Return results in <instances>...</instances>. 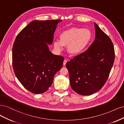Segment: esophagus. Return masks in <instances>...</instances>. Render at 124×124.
I'll use <instances>...</instances> for the list:
<instances>
[{"instance_id": "obj_1", "label": "esophagus", "mask_w": 124, "mask_h": 124, "mask_svg": "<svg viewBox=\"0 0 124 124\" xmlns=\"http://www.w3.org/2000/svg\"><path fill=\"white\" fill-rule=\"evenodd\" d=\"M67 62V60L65 59V60H64V61H63V66H65V65H66Z\"/></svg>"}]
</instances>
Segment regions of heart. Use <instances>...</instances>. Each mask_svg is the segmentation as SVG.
Masks as SVG:
<instances>
[{
    "instance_id": "1",
    "label": "heart",
    "mask_w": 124,
    "mask_h": 124,
    "mask_svg": "<svg viewBox=\"0 0 124 124\" xmlns=\"http://www.w3.org/2000/svg\"><path fill=\"white\" fill-rule=\"evenodd\" d=\"M92 38V32L89 29L71 28L60 34L59 40L54 41V47L56 51H61L63 46H66L70 55H77L84 51Z\"/></svg>"
}]
</instances>
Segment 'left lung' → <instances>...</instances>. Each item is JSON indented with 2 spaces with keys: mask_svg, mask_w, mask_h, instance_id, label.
<instances>
[{
  "mask_svg": "<svg viewBox=\"0 0 124 124\" xmlns=\"http://www.w3.org/2000/svg\"><path fill=\"white\" fill-rule=\"evenodd\" d=\"M95 39L88 50L66 63L71 88L86 96L95 93L106 83L113 67L115 51L113 43L96 23Z\"/></svg>",
  "mask_w": 124,
  "mask_h": 124,
  "instance_id": "left-lung-1",
  "label": "left lung"
}]
</instances>
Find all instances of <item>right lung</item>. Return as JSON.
Returning <instances> with one entry per match:
<instances>
[{
	"instance_id": "right-lung-1",
	"label": "right lung",
	"mask_w": 124,
	"mask_h": 124,
	"mask_svg": "<svg viewBox=\"0 0 124 124\" xmlns=\"http://www.w3.org/2000/svg\"><path fill=\"white\" fill-rule=\"evenodd\" d=\"M61 20L31 22L16 36L12 48V65L17 79L28 91L43 93L62 68V56L50 51L56 26Z\"/></svg>"
}]
</instances>
